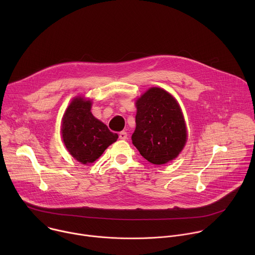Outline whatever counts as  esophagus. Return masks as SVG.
I'll list each match as a JSON object with an SVG mask.
<instances>
[{"label":"esophagus","mask_w":255,"mask_h":255,"mask_svg":"<svg viewBox=\"0 0 255 255\" xmlns=\"http://www.w3.org/2000/svg\"><path fill=\"white\" fill-rule=\"evenodd\" d=\"M127 136H128V134H127L126 131H121V132L119 133V138L122 139V140H126V139H127Z\"/></svg>","instance_id":"34e87169"}]
</instances>
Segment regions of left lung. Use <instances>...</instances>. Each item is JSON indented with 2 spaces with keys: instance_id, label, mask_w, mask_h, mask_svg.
<instances>
[{
  "instance_id": "left-lung-1",
  "label": "left lung",
  "mask_w": 255,
  "mask_h": 255,
  "mask_svg": "<svg viewBox=\"0 0 255 255\" xmlns=\"http://www.w3.org/2000/svg\"><path fill=\"white\" fill-rule=\"evenodd\" d=\"M136 128L132 143L153 164L175 158L187 141L186 124L175 99L166 91L151 88L136 102Z\"/></svg>"
}]
</instances>
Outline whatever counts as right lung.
Wrapping results in <instances>:
<instances>
[{
	"label": "right lung",
	"mask_w": 255,
	"mask_h": 255,
	"mask_svg": "<svg viewBox=\"0 0 255 255\" xmlns=\"http://www.w3.org/2000/svg\"><path fill=\"white\" fill-rule=\"evenodd\" d=\"M91 101L76 98L66 109L62 118L61 134L69 153L78 161L87 164L98 159L118 139L91 113Z\"/></svg>",
	"instance_id": "add662e5"
}]
</instances>
